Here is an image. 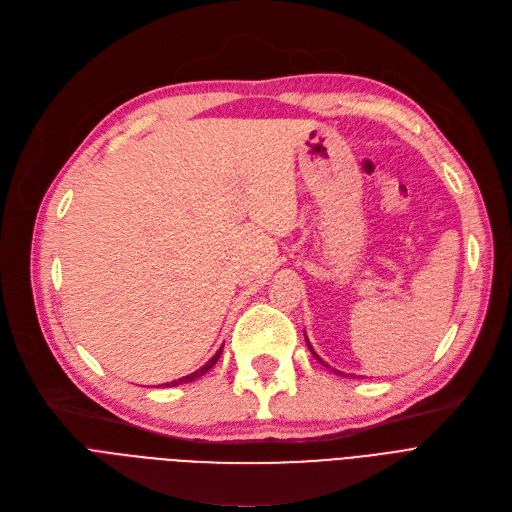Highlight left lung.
I'll use <instances>...</instances> for the list:
<instances>
[{
	"label": "left lung",
	"instance_id": "left-lung-1",
	"mask_svg": "<svg viewBox=\"0 0 512 512\" xmlns=\"http://www.w3.org/2000/svg\"><path fill=\"white\" fill-rule=\"evenodd\" d=\"M306 341H308V337H306ZM308 347H310V351H312V353H314V357H316V359H318V362H320V364H322V366H324V368H330V366H328V364H326V362H322V359H320V357H318V353H316V351H314V349H312V345H310V341H308ZM330 370H333V372H337V374H339V376H347V374H343V372H339V370H335V368H330Z\"/></svg>",
	"mask_w": 512,
	"mask_h": 512
}]
</instances>
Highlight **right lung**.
Segmentation results:
<instances>
[{
  "instance_id": "add662e5",
  "label": "right lung",
  "mask_w": 512,
  "mask_h": 512,
  "mask_svg": "<svg viewBox=\"0 0 512 512\" xmlns=\"http://www.w3.org/2000/svg\"><path fill=\"white\" fill-rule=\"evenodd\" d=\"M221 353H223V347L208 359V362L200 368V370H196V372H192V374H188V376H182V378H177V380H171V382H165V386H177V384H186V382H192V380H196V378H200V376H204L210 368H213L215 364H217V359L221 357Z\"/></svg>"
}]
</instances>
